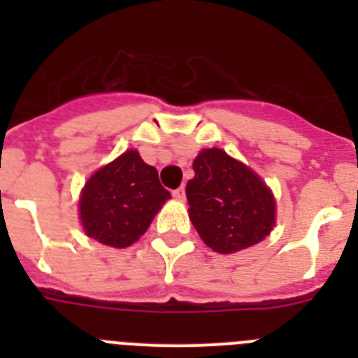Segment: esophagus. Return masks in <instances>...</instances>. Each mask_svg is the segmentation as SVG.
I'll return each instance as SVG.
<instances>
[{
  "mask_svg": "<svg viewBox=\"0 0 358 358\" xmlns=\"http://www.w3.org/2000/svg\"><path fill=\"white\" fill-rule=\"evenodd\" d=\"M172 195H173V199H177V201H185V197H186L185 186H181V188L173 189V192H172Z\"/></svg>",
  "mask_w": 358,
  "mask_h": 358,
  "instance_id": "esophagus-1",
  "label": "esophagus"
}]
</instances>
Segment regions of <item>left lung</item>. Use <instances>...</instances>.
Wrapping results in <instances>:
<instances>
[{"instance_id":"1","label":"left lung","mask_w":358,"mask_h":358,"mask_svg":"<svg viewBox=\"0 0 358 358\" xmlns=\"http://www.w3.org/2000/svg\"><path fill=\"white\" fill-rule=\"evenodd\" d=\"M194 170L186 185L188 213L208 248L229 255L271 233L276 202L251 169L220 148H206L195 157Z\"/></svg>"}]
</instances>
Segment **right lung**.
<instances>
[{"instance_id":"right-lung-1","label":"right lung","mask_w":358,"mask_h":358,"mask_svg":"<svg viewBox=\"0 0 358 358\" xmlns=\"http://www.w3.org/2000/svg\"><path fill=\"white\" fill-rule=\"evenodd\" d=\"M169 199L157 170L136 150H127L85 182L78 204L82 226L103 245L129 248Z\"/></svg>"}]
</instances>
